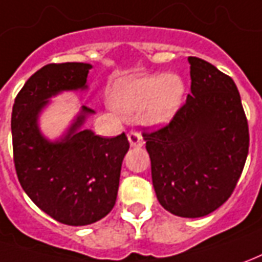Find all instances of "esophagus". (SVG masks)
Instances as JSON below:
<instances>
[{"label": "esophagus", "instance_id": "esophagus-1", "mask_svg": "<svg viewBox=\"0 0 262 262\" xmlns=\"http://www.w3.org/2000/svg\"><path fill=\"white\" fill-rule=\"evenodd\" d=\"M128 141H129L131 147H142L144 145V138H142L141 133L135 131V129L128 133Z\"/></svg>", "mask_w": 262, "mask_h": 262}]
</instances>
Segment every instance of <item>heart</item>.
<instances>
[{"label":"heart","mask_w":262,"mask_h":262,"mask_svg":"<svg viewBox=\"0 0 262 262\" xmlns=\"http://www.w3.org/2000/svg\"><path fill=\"white\" fill-rule=\"evenodd\" d=\"M185 94L176 74L133 75L117 79L110 88V102L122 114L141 113L149 124L169 121L180 110Z\"/></svg>","instance_id":"obj_1"}]
</instances>
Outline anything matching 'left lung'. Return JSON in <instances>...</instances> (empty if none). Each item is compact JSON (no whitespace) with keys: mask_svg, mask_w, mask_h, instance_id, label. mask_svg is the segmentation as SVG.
Instances as JSON below:
<instances>
[{"mask_svg":"<svg viewBox=\"0 0 262 262\" xmlns=\"http://www.w3.org/2000/svg\"><path fill=\"white\" fill-rule=\"evenodd\" d=\"M191 94L165 127L144 133L157 198L171 214L208 215L228 200L250 147L248 122L231 77L188 57Z\"/></svg>","mask_w":262,"mask_h":262,"instance_id":"obj_1","label":"left lung"}]
</instances>
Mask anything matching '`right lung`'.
I'll use <instances>...</instances> for the list:
<instances>
[{
	"label": "right lung",
	"instance_id": "add662e5",
	"mask_svg": "<svg viewBox=\"0 0 262 262\" xmlns=\"http://www.w3.org/2000/svg\"><path fill=\"white\" fill-rule=\"evenodd\" d=\"M84 62L48 64L32 74L18 93L11 117L14 164L18 181L38 208L58 223L88 225L113 210L127 135L102 138L81 129L91 108L82 105L67 134L48 141L38 117L48 100L62 91L86 90Z\"/></svg>",
	"mask_w": 262,
	"mask_h": 262
}]
</instances>
